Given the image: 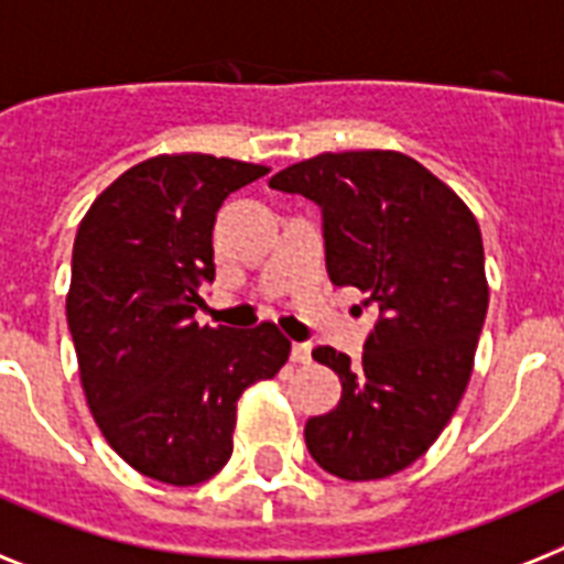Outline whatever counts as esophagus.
Returning <instances> with one entry per match:
<instances>
[{"mask_svg":"<svg viewBox=\"0 0 564 564\" xmlns=\"http://www.w3.org/2000/svg\"><path fill=\"white\" fill-rule=\"evenodd\" d=\"M291 360L293 362H311V346H308V343H293Z\"/></svg>","mask_w":564,"mask_h":564,"instance_id":"esophagus-1","label":"esophagus"}]
</instances>
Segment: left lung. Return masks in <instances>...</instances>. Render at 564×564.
Instances as JSON below:
<instances>
[{"label":"left lung","instance_id":"8db88e82","mask_svg":"<svg viewBox=\"0 0 564 564\" xmlns=\"http://www.w3.org/2000/svg\"><path fill=\"white\" fill-rule=\"evenodd\" d=\"M271 187L323 209L328 276L380 311L362 360L314 348L343 398L305 423L311 458L346 481L394 476L435 444L473 375L490 302L476 216L389 149L325 152L276 172Z\"/></svg>","mask_w":564,"mask_h":564}]
</instances>
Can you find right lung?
Masks as SVG:
<instances>
[{"label": "right lung", "mask_w": 564, "mask_h": 564, "mask_svg": "<svg viewBox=\"0 0 564 564\" xmlns=\"http://www.w3.org/2000/svg\"><path fill=\"white\" fill-rule=\"evenodd\" d=\"M262 175L202 152L149 158L97 195L74 239L65 316L88 409L111 449L155 481L216 476L241 392L291 355L273 323H195L216 279L218 207Z\"/></svg>", "instance_id": "add662e5"}]
</instances>
